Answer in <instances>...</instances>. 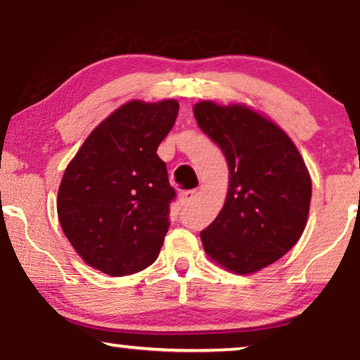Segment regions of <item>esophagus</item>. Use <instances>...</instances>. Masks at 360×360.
<instances>
[{
  "label": "esophagus",
  "mask_w": 360,
  "mask_h": 360,
  "mask_svg": "<svg viewBox=\"0 0 360 360\" xmlns=\"http://www.w3.org/2000/svg\"><path fill=\"white\" fill-rule=\"evenodd\" d=\"M195 198H198V191H184V193H181L179 200L183 205H189L194 202Z\"/></svg>",
  "instance_id": "obj_1"
}]
</instances>
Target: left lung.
Masks as SVG:
<instances>
[{
    "mask_svg": "<svg viewBox=\"0 0 360 360\" xmlns=\"http://www.w3.org/2000/svg\"><path fill=\"white\" fill-rule=\"evenodd\" d=\"M193 112L229 165L227 198L200 232L202 247L225 270L252 275L303 236L313 193L309 171L283 128L258 110L202 100Z\"/></svg>",
    "mask_w": 360,
    "mask_h": 360,
    "instance_id": "1",
    "label": "left lung"
}]
</instances>
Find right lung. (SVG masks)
Returning a JSON list of instances; mask_svg holds the SVG:
<instances>
[{
  "instance_id": "add662e5",
  "label": "right lung",
  "mask_w": 360,
  "mask_h": 360,
  "mask_svg": "<svg viewBox=\"0 0 360 360\" xmlns=\"http://www.w3.org/2000/svg\"><path fill=\"white\" fill-rule=\"evenodd\" d=\"M179 103L130 100L94 128L67 165L57 215L79 257L110 276L145 270L160 255L174 189L158 146Z\"/></svg>"
}]
</instances>
